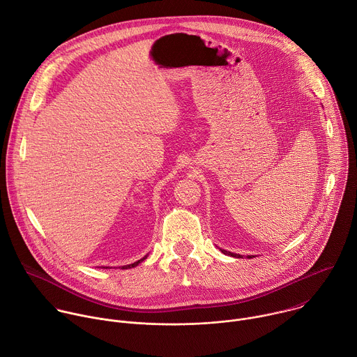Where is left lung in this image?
Returning <instances> with one entry per match:
<instances>
[{"instance_id":"8db88e82","label":"left lung","mask_w":357,"mask_h":357,"mask_svg":"<svg viewBox=\"0 0 357 357\" xmlns=\"http://www.w3.org/2000/svg\"><path fill=\"white\" fill-rule=\"evenodd\" d=\"M221 252H222V253H224V255H228V256H232V257H236V259H239V257H242V256H241V255H236V253H231V252H227V250H222V249H221ZM249 259H252V257H250V256H249Z\"/></svg>"}]
</instances>
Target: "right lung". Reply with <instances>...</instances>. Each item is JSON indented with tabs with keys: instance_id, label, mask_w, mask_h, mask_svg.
I'll return each mask as SVG.
<instances>
[{
	"instance_id": "add662e5",
	"label": "right lung",
	"mask_w": 357,
	"mask_h": 357,
	"mask_svg": "<svg viewBox=\"0 0 357 357\" xmlns=\"http://www.w3.org/2000/svg\"><path fill=\"white\" fill-rule=\"evenodd\" d=\"M146 257H147V256H144V257H143V259H140V260H137V261H136V263H133V264H128V266H122V270H126V268H132V267H136V266H137V264H139V263H142V261H143V260H144V259H146ZM105 268H107V267H105Z\"/></svg>"
}]
</instances>
